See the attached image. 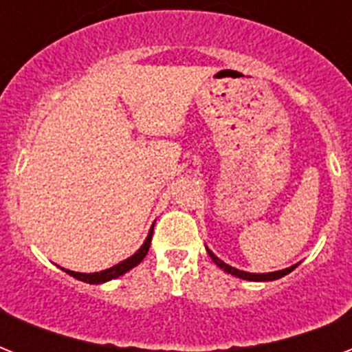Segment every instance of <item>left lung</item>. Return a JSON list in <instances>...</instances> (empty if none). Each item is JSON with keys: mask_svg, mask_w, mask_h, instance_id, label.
I'll return each mask as SVG.
<instances>
[{"mask_svg": "<svg viewBox=\"0 0 352 352\" xmlns=\"http://www.w3.org/2000/svg\"><path fill=\"white\" fill-rule=\"evenodd\" d=\"M206 252H208V256L212 257V261L217 265L219 268H223L225 272L232 274V276H235V278H241V279H248V281H274V279H279L283 278V276H287L289 272H292L294 270L296 265H292V267L289 268H283V270H276V272H267V274H252V272H245V270H239V268H234L230 267V265H226L225 261H221L219 257L215 256L214 252L210 250L208 246H206Z\"/></svg>", "mask_w": 352, "mask_h": 352, "instance_id": "8db88e82", "label": "left lung"}]
</instances>
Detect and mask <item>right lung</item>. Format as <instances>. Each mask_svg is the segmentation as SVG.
<instances>
[{
  "label": "right lung",
  "instance_id": "right-lung-1",
  "mask_svg": "<svg viewBox=\"0 0 352 352\" xmlns=\"http://www.w3.org/2000/svg\"><path fill=\"white\" fill-rule=\"evenodd\" d=\"M151 235H153V226H151V230H149L148 237H146V241L142 243V246H140V248H138L131 257H127V259H124V261H120L118 265H115V267L111 268H106V270H100V272H93V274L73 272V270H65V268H62V270H65L69 276H73V278L91 285H100V283H106V281H111V279L118 278V276H124L127 270H131V268H135L138 263L142 261L144 257H146V254H148L149 245H151Z\"/></svg>",
  "mask_w": 352,
  "mask_h": 352
}]
</instances>
